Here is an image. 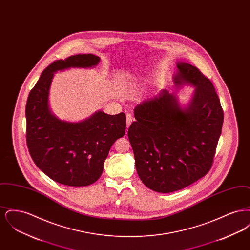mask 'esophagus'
Segmentation results:
<instances>
[{"mask_svg":"<svg viewBox=\"0 0 250 250\" xmlns=\"http://www.w3.org/2000/svg\"><path fill=\"white\" fill-rule=\"evenodd\" d=\"M132 121H133V117L131 115L130 113H127L126 114V128H128L130 126L131 124H132Z\"/></svg>","mask_w":250,"mask_h":250,"instance_id":"1","label":"esophagus"}]
</instances>
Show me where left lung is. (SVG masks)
Returning a JSON list of instances; mask_svg holds the SVG:
<instances>
[{
  "mask_svg": "<svg viewBox=\"0 0 250 250\" xmlns=\"http://www.w3.org/2000/svg\"><path fill=\"white\" fill-rule=\"evenodd\" d=\"M175 88H195L187 106L176 93L162 90L134 108L128 128L138 175L150 189H183L210 170L224 120L214 85L197 67L176 63Z\"/></svg>",
  "mask_w": 250,
  "mask_h": 250,
  "instance_id": "obj_1",
  "label": "left lung"
}]
</instances>
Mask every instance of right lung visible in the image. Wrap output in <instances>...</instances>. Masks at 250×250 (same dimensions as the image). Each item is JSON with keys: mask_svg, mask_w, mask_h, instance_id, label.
<instances>
[{"mask_svg": "<svg viewBox=\"0 0 250 250\" xmlns=\"http://www.w3.org/2000/svg\"><path fill=\"white\" fill-rule=\"evenodd\" d=\"M100 62L94 54L58 60L42 72L26 104V141L34 162L53 181L86 187L97 181L112 144L125 133L124 112L109 115L97 110L80 122L61 120L50 110L48 95L54 73L69 68H93Z\"/></svg>", "mask_w": 250, "mask_h": 250, "instance_id": "1", "label": "right lung"}]
</instances>
